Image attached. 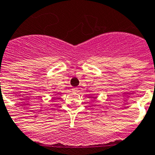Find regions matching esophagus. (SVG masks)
I'll return each mask as SVG.
<instances>
[{
  "instance_id": "1",
  "label": "esophagus",
  "mask_w": 155,
  "mask_h": 155,
  "mask_svg": "<svg viewBox=\"0 0 155 155\" xmlns=\"http://www.w3.org/2000/svg\"><path fill=\"white\" fill-rule=\"evenodd\" d=\"M72 91H73V92H75V93H76V92H78V88H72Z\"/></svg>"
}]
</instances>
